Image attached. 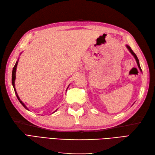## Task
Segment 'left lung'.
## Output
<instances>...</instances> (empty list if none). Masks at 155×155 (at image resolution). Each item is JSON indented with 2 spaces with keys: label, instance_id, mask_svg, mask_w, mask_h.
<instances>
[{
  "label": "left lung",
  "instance_id": "left-lung-1",
  "mask_svg": "<svg viewBox=\"0 0 155 155\" xmlns=\"http://www.w3.org/2000/svg\"><path fill=\"white\" fill-rule=\"evenodd\" d=\"M126 47H127V49L129 50V52H130L131 54H132V55L134 57V58L135 59V60H136V62H137V65H138V67L139 68V69H140V71H141V67H140V64H139V59H138V58H137V55H135V53L133 51V50L131 49V48L130 47H129V45H126ZM142 72V71H141Z\"/></svg>",
  "mask_w": 155,
  "mask_h": 155
}]
</instances>
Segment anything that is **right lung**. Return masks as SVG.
Listing matches in <instances>:
<instances>
[{"label": "right lung", "instance_id": "obj_1", "mask_svg": "<svg viewBox=\"0 0 155 155\" xmlns=\"http://www.w3.org/2000/svg\"><path fill=\"white\" fill-rule=\"evenodd\" d=\"M21 54V53H20ZM18 60H19V59L17 60V61H16V64H15V65H14V68H13V70H12V86H13V87H14V92H15V94H16V97H17V98H18V100H19L20 101V102L21 103V105H22L25 108H26V110H29V109L28 108V107H26V106L25 105V104L22 102V101H21V100H20V98H19V96H18V94H17V92H16V88H15V79H16V68H17V65H18ZM69 86H68L67 87V89H68V88H69ZM57 110V109L55 111H56ZM30 111V110H29ZM55 111H54V112H55ZM53 112V113H54Z\"/></svg>", "mask_w": 155, "mask_h": 155}]
</instances>
